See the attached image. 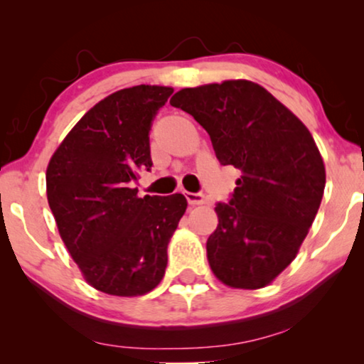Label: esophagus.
<instances>
[{"label":"esophagus","instance_id":"34e87169","mask_svg":"<svg viewBox=\"0 0 364 364\" xmlns=\"http://www.w3.org/2000/svg\"><path fill=\"white\" fill-rule=\"evenodd\" d=\"M186 197H187L188 205H192V207H196V205H202V203L205 202V196H202V193L186 192Z\"/></svg>","mask_w":364,"mask_h":364}]
</instances>
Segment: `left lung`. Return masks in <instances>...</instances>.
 Here are the masks:
<instances>
[{
	"mask_svg": "<svg viewBox=\"0 0 364 364\" xmlns=\"http://www.w3.org/2000/svg\"><path fill=\"white\" fill-rule=\"evenodd\" d=\"M208 132L222 166L242 172L232 200L218 203L207 258L223 285L258 290L295 260L308 235L326 172L305 124L247 79L186 87L171 99Z\"/></svg>",
	"mask_w": 364,
	"mask_h": 364,
	"instance_id": "obj_1",
	"label": "left lung"
}]
</instances>
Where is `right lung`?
Returning <instances> with one entry per match:
<instances>
[{
	"label": "right lung",
	"mask_w": 364,
	"mask_h": 364,
	"mask_svg": "<svg viewBox=\"0 0 364 364\" xmlns=\"http://www.w3.org/2000/svg\"><path fill=\"white\" fill-rule=\"evenodd\" d=\"M172 92L141 84L109 94L49 159L46 193L59 235L84 280L107 295H146L161 283L186 213L182 193L141 198L132 187L152 167L149 131Z\"/></svg>",
	"instance_id": "right-lung-1"
}]
</instances>
